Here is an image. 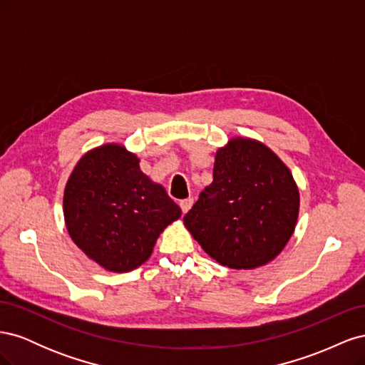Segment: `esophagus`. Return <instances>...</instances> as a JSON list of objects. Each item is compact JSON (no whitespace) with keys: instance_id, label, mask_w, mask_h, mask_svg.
<instances>
[{"instance_id":"esophagus-1","label":"esophagus","mask_w":365,"mask_h":365,"mask_svg":"<svg viewBox=\"0 0 365 365\" xmlns=\"http://www.w3.org/2000/svg\"><path fill=\"white\" fill-rule=\"evenodd\" d=\"M192 205H193V197H187V200L180 201V207H181V210H182V213L189 212V210L192 208Z\"/></svg>"}]
</instances>
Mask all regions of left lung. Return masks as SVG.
Returning a JSON list of instances; mask_svg holds the SVG:
<instances>
[{
	"instance_id": "obj_1",
	"label": "left lung",
	"mask_w": 365,
	"mask_h": 365,
	"mask_svg": "<svg viewBox=\"0 0 365 365\" xmlns=\"http://www.w3.org/2000/svg\"><path fill=\"white\" fill-rule=\"evenodd\" d=\"M300 195L272 150L233 138L216 152L213 182L184 216V225L217 263L252 269L277 257L291 239Z\"/></svg>"
}]
</instances>
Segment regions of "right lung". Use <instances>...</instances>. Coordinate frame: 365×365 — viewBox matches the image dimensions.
<instances>
[{
    "label": "right lung",
    "mask_w": 365,
    "mask_h": 365,
    "mask_svg": "<svg viewBox=\"0 0 365 365\" xmlns=\"http://www.w3.org/2000/svg\"><path fill=\"white\" fill-rule=\"evenodd\" d=\"M120 145L90 150L65 185L63 216L74 244L113 272L138 268L163 230L181 216L164 187Z\"/></svg>",
    "instance_id": "obj_1"
}]
</instances>
